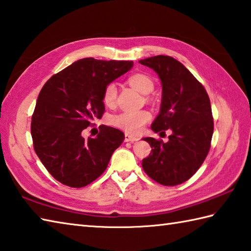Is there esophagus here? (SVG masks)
Returning a JSON list of instances; mask_svg holds the SVG:
<instances>
[{
    "instance_id": "1",
    "label": "esophagus",
    "mask_w": 251,
    "mask_h": 251,
    "mask_svg": "<svg viewBox=\"0 0 251 251\" xmlns=\"http://www.w3.org/2000/svg\"><path fill=\"white\" fill-rule=\"evenodd\" d=\"M139 138L137 136L134 135H130V134H125V141L126 142H134L137 141Z\"/></svg>"
}]
</instances>
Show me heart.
Returning a JSON list of instances; mask_svg holds the SVG:
<instances>
[{"label":"heart","instance_id":"b5f03b06","mask_svg":"<svg viewBox=\"0 0 251 251\" xmlns=\"http://www.w3.org/2000/svg\"><path fill=\"white\" fill-rule=\"evenodd\" d=\"M130 85L141 92L142 95H149L153 90L154 83L150 77L144 74H135L128 79ZM117 96V87L114 82L106 85L103 91V102L106 105L114 104ZM151 119V114L146 110H126L111 117V124L131 134L139 132L142 127Z\"/></svg>","mask_w":251,"mask_h":251}]
</instances>
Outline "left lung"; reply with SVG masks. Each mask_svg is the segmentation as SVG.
Listing matches in <instances>:
<instances>
[{
    "mask_svg": "<svg viewBox=\"0 0 251 251\" xmlns=\"http://www.w3.org/2000/svg\"><path fill=\"white\" fill-rule=\"evenodd\" d=\"M161 80L162 100L158 116L151 124L154 132L171 129L169 141L144 138L152 151L142 160L149 177L164 186L184 183L207 156L213 135L210 99L203 86L183 64L168 55L140 60Z\"/></svg>",
    "mask_w": 251,
    "mask_h": 251,
    "instance_id": "left-lung-1",
    "label": "left lung"
}]
</instances>
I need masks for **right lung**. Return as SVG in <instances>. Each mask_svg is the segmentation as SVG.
<instances>
[{"label": "right lung", "mask_w": 251, "mask_h": 251, "mask_svg": "<svg viewBox=\"0 0 251 251\" xmlns=\"http://www.w3.org/2000/svg\"><path fill=\"white\" fill-rule=\"evenodd\" d=\"M132 65L131 61L85 57L44 83L31 117V136L39 159L60 183L74 188L92 183L125 139L110 126H102L97 137L87 140L81 132L104 113L106 85Z\"/></svg>", "instance_id": "obj_1"}]
</instances>
